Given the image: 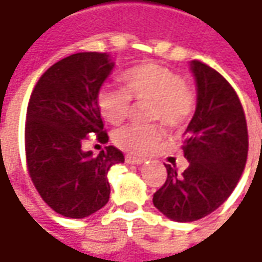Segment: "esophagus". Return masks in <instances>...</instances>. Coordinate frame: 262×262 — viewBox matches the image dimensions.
Masks as SVG:
<instances>
[{"label":"esophagus","instance_id":"obj_1","mask_svg":"<svg viewBox=\"0 0 262 262\" xmlns=\"http://www.w3.org/2000/svg\"><path fill=\"white\" fill-rule=\"evenodd\" d=\"M125 162L128 165H141V163H144L146 160L144 159H140V157H134V156H126L125 157Z\"/></svg>","mask_w":262,"mask_h":262}]
</instances>
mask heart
I'll list each match as a JSON object with an SVG mask.
<instances>
[{
  "label": "heart",
  "instance_id": "1",
  "mask_svg": "<svg viewBox=\"0 0 262 262\" xmlns=\"http://www.w3.org/2000/svg\"><path fill=\"white\" fill-rule=\"evenodd\" d=\"M124 90L105 87L97 95L102 115L111 124L122 122L128 115L129 102L150 103L148 119L167 128H179L191 118L195 106L194 95L185 87L184 78L170 68L159 64H143L122 76ZM162 140L159 126L126 125L116 129L114 143L129 155L144 156Z\"/></svg>",
  "mask_w": 262,
  "mask_h": 262
}]
</instances>
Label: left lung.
<instances>
[{
  "mask_svg": "<svg viewBox=\"0 0 262 262\" xmlns=\"http://www.w3.org/2000/svg\"><path fill=\"white\" fill-rule=\"evenodd\" d=\"M196 105L186 126L184 157L189 166L178 173L165 165V185L153 204L167 219L186 223L208 216L226 201L244 173L248 156L247 119L235 90L216 70L191 61Z\"/></svg>",
  "mask_w": 262,
  "mask_h": 262,
  "instance_id": "obj_1",
  "label": "left lung"
}]
</instances>
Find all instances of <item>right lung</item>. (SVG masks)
<instances>
[{"instance_id": "1", "label": "right lung", "mask_w": 262, "mask_h": 262, "mask_svg": "<svg viewBox=\"0 0 262 262\" xmlns=\"http://www.w3.org/2000/svg\"><path fill=\"white\" fill-rule=\"evenodd\" d=\"M114 68L109 54H74L48 68L30 96L25 129L29 173L43 201L61 216L84 219L105 207L107 172L125 160L114 146L97 156L81 147L93 134L100 143L109 140L97 95Z\"/></svg>"}]
</instances>
